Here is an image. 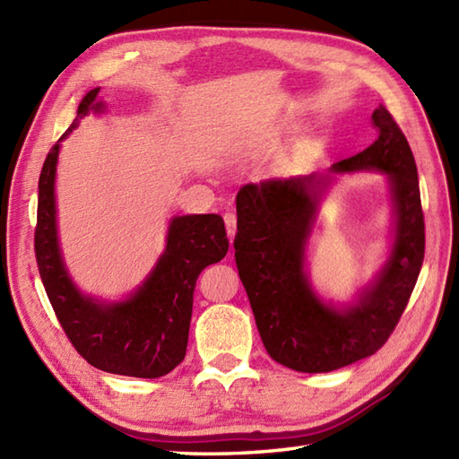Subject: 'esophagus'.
Wrapping results in <instances>:
<instances>
[{"label": "esophagus", "instance_id": "1", "mask_svg": "<svg viewBox=\"0 0 459 459\" xmlns=\"http://www.w3.org/2000/svg\"><path fill=\"white\" fill-rule=\"evenodd\" d=\"M224 224H227V235L232 242L237 235V214L235 212H224Z\"/></svg>", "mask_w": 459, "mask_h": 459}]
</instances>
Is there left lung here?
Instances as JSON below:
<instances>
[{"mask_svg": "<svg viewBox=\"0 0 459 459\" xmlns=\"http://www.w3.org/2000/svg\"><path fill=\"white\" fill-rule=\"evenodd\" d=\"M370 120L377 140L331 168L386 173L394 201L391 258L355 306H325L304 272L306 242L329 173L248 183L237 195L238 276L268 355L298 373H329L375 355L401 321L420 274L426 237L414 155L385 106Z\"/></svg>", "mask_w": 459, "mask_h": 459, "instance_id": "1", "label": "left lung"}]
</instances>
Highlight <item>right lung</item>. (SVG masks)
Here are the masks:
<instances>
[{
	"label": "right lung",
	"instance_id": "1",
	"mask_svg": "<svg viewBox=\"0 0 459 459\" xmlns=\"http://www.w3.org/2000/svg\"><path fill=\"white\" fill-rule=\"evenodd\" d=\"M99 91L84 96L61 140L84 116L100 112ZM58 140L39 175L35 256L48 301L73 347L96 368L112 375L158 378L171 373L187 351L193 291L201 272L229 250L221 214H185L169 224L168 247L143 286L118 304L84 298L68 278L56 238L55 171Z\"/></svg>",
	"mask_w": 459,
	"mask_h": 459
}]
</instances>
